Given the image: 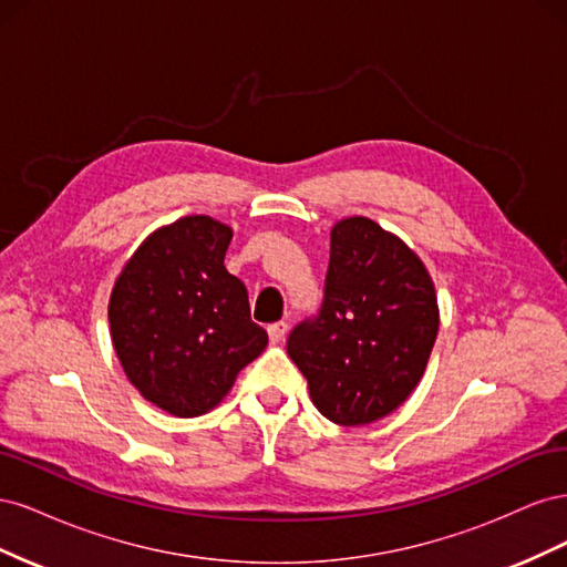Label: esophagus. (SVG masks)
Wrapping results in <instances>:
<instances>
[{
    "label": "esophagus",
    "instance_id": "obj_1",
    "mask_svg": "<svg viewBox=\"0 0 567 567\" xmlns=\"http://www.w3.org/2000/svg\"><path fill=\"white\" fill-rule=\"evenodd\" d=\"M267 333H269V340L271 342H281L288 333V323L286 321H277V323H269L267 326Z\"/></svg>",
    "mask_w": 567,
    "mask_h": 567
}]
</instances>
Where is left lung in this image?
<instances>
[{
    "instance_id": "1",
    "label": "left lung",
    "mask_w": 567,
    "mask_h": 567,
    "mask_svg": "<svg viewBox=\"0 0 567 567\" xmlns=\"http://www.w3.org/2000/svg\"><path fill=\"white\" fill-rule=\"evenodd\" d=\"M437 329L435 286L421 257L373 219L346 217L331 229L319 315L290 331L286 350L326 419L367 425L414 392Z\"/></svg>"
}]
</instances>
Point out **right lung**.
<instances>
[{
    "instance_id": "obj_1",
    "label": "right lung",
    "mask_w": 567,
    "mask_h": 567,
    "mask_svg": "<svg viewBox=\"0 0 567 567\" xmlns=\"http://www.w3.org/2000/svg\"><path fill=\"white\" fill-rule=\"evenodd\" d=\"M231 227L188 215L153 231L115 279L109 321L130 383L167 414H208L267 348L225 267Z\"/></svg>"
}]
</instances>
